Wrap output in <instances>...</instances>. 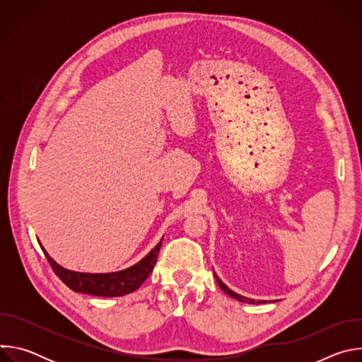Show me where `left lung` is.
I'll list each match as a JSON object with an SVG mask.
<instances>
[{
	"label": "left lung",
	"mask_w": 362,
	"mask_h": 362,
	"mask_svg": "<svg viewBox=\"0 0 362 362\" xmlns=\"http://www.w3.org/2000/svg\"><path fill=\"white\" fill-rule=\"evenodd\" d=\"M215 278H216V281H218V284H219V286H221V289L225 292V293H228L230 298H235V299H238V300H240V302H247V303H261V300H255V299H249V298H245V296H242V295H239V293H236V292H233V291H230L219 278H218V275L215 274Z\"/></svg>",
	"instance_id": "8db88e82"
}]
</instances>
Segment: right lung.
<instances>
[{"label":"right lung","mask_w":362,"mask_h":362,"mask_svg":"<svg viewBox=\"0 0 362 362\" xmlns=\"http://www.w3.org/2000/svg\"><path fill=\"white\" fill-rule=\"evenodd\" d=\"M163 239L156 245V247L151 249L148 255L143 259L133 265L129 269L113 272V274H81L64 269L57 262H54L45 249H42L49 267L53 268L54 274L74 292H81L94 296H123L130 292H134L141 286V284L147 279L151 274L154 265H156L159 250L162 246Z\"/></svg>","instance_id":"add662e5"}]
</instances>
